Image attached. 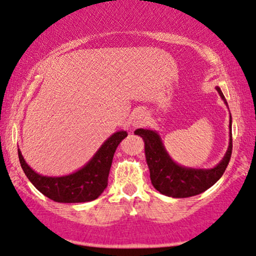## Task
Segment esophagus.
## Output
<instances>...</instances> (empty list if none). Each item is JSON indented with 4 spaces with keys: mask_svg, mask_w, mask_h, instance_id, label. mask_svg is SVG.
Wrapping results in <instances>:
<instances>
[{
    "mask_svg": "<svg viewBox=\"0 0 256 256\" xmlns=\"http://www.w3.org/2000/svg\"><path fill=\"white\" fill-rule=\"evenodd\" d=\"M148 112L144 111V110H139V111H136L134 114H132V118H131V124L132 126H139V125H142L144 122L148 120Z\"/></svg>",
    "mask_w": 256,
    "mask_h": 256,
    "instance_id": "esophagus-1",
    "label": "esophagus"
}]
</instances>
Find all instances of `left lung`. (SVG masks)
<instances>
[{
  "instance_id": "left-lung-1",
  "label": "left lung",
  "mask_w": 256,
  "mask_h": 256,
  "mask_svg": "<svg viewBox=\"0 0 256 256\" xmlns=\"http://www.w3.org/2000/svg\"><path fill=\"white\" fill-rule=\"evenodd\" d=\"M216 91L222 98L224 94L220 88ZM228 106V105H227ZM136 134L140 136L145 142V156L150 170V178L152 185L164 196L172 198H188L205 192L212 187L226 171L232 156V116L230 119V145L222 160L213 168H184L174 162L164 148L162 139L156 131L138 128Z\"/></svg>"
}]
</instances>
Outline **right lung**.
Here are the masks:
<instances>
[{
    "label": "right lung",
    "mask_w": 256,
    "mask_h": 256,
    "mask_svg": "<svg viewBox=\"0 0 256 256\" xmlns=\"http://www.w3.org/2000/svg\"><path fill=\"white\" fill-rule=\"evenodd\" d=\"M126 136V131L116 132L105 140L86 165L69 176H46L38 174L26 162L20 150L18 159L26 178L49 199L66 204L92 202L106 188L114 154L119 142Z\"/></svg>",
    "instance_id": "obj_1"
}]
</instances>
